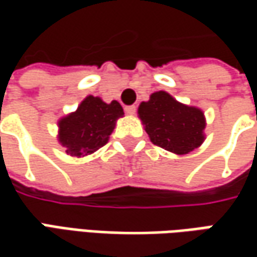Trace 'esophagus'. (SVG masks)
I'll return each mask as SVG.
<instances>
[{
  "label": "esophagus",
  "instance_id": "34e87169",
  "mask_svg": "<svg viewBox=\"0 0 257 257\" xmlns=\"http://www.w3.org/2000/svg\"><path fill=\"white\" fill-rule=\"evenodd\" d=\"M136 110H137L136 105H127V107H125V113L130 114V115H133V114L136 113Z\"/></svg>",
  "mask_w": 257,
  "mask_h": 257
}]
</instances>
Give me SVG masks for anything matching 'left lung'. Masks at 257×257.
<instances>
[{
  "label": "left lung",
  "instance_id": "obj_1",
  "mask_svg": "<svg viewBox=\"0 0 257 257\" xmlns=\"http://www.w3.org/2000/svg\"><path fill=\"white\" fill-rule=\"evenodd\" d=\"M139 117L152 143L174 154H187L206 139V117L200 108L177 101L167 91H156L139 105Z\"/></svg>",
  "mask_w": 257,
  "mask_h": 257
}]
</instances>
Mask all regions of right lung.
I'll use <instances>...</instances> for the list:
<instances>
[{"mask_svg": "<svg viewBox=\"0 0 257 257\" xmlns=\"http://www.w3.org/2000/svg\"><path fill=\"white\" fill-rule=\"evenodd\" d=\"M123 115L118 101L107 104L100 97L87 95L75 111L58 120L57 140L73 157L93 154L108 142L115 121Z\"/></svg>", "mask_w": 257, "mask_h": 257, "instance_id": "obj_1", "label": "right lung"}]
</instances>
